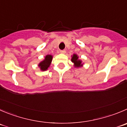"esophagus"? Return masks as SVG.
<instances>
[{"label": "esophagus", "instance_id": "34e87169", "mask_svg": "<svg viewBox=\"0 0 127 127\" xmlns=\"http://www.w3.org/2000/svg\"><path fill=\"white\" fill-rule=\"evenodd\" d=\"M60 52L61 53V54H65V53H66V51H65V50H60Z\"/></svg>", "mask_w": 127, "mask_h": 127}]
</instances>
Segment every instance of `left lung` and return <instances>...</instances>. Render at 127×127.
Segmentation results:
<instances>
[{"label":"left lung","instance_id":"left-lung-1","mask_svg":"<svg viewBox=\"0 0 127 127\" xmlns=\"http://www.w3.org/2000/svg\"><path fill=\"white\" fill-rule=\"evenodd\" d=\"M71 61L73 63V66L75 68L82 67L83 66V65H84V63H82V61L78 59V56L75 54H73V55H72Z\"/></svg>","mask_w":127,"mask_h":127}]
</instances>
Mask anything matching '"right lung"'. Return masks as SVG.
<instances>
[{"label": "right lung", "mask_w": 127, "mask_h": 127, "mask_svg": "<svg viewBox=\"0 0 127 127\" xmlns=\"http://www.w3.org/2000/svg\"><path fill=\"white\" fill-rule=\"evenodd\" d=\"M52 59L53 56L52 55H47L45 57V59L38 64L41 71H45L49 68L52 61Z\"/></svg>", "instance_id": "right-lung-1"}]
</instances>
